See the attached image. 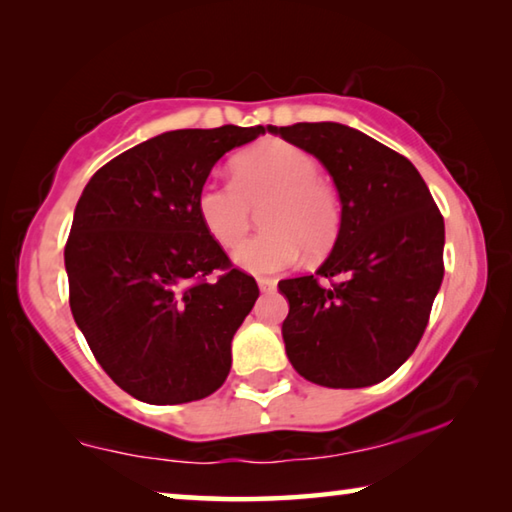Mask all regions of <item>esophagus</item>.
<instances>
[{
    "mask_svg": "<svg viewBox=\"0 0 512 512\" xmlns=\"http://www.w3.org/2000/svg\"><path fill=\"white\" fill-rule=\"evenodd\" d=\"M257 284H259V289H262V291H273L275 289L273 277H259Z\"/></svg>",
    "mask_w": 512,
    "mask_h": 512,
    "instance_id": "esophagus-1",
    "label": "esophagus"
}]
</instances>
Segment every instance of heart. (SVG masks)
Listing matches in <instances>:
<instances>
[{
    "label": "heart",
    "mask_w": 512,
    "mask_h": 512,
    "mask_svg": "<svg viewBox=\"0 0 512 512\" xmlns=\"http://www.w3.org/2000/svg\"><path fill=\"white\" fill-rule=\"evenodd\" d=\"M235 180H207L198 189L196 210L205 230L221 246H237L253 221V207H264L266 232L235 250V262L248 273H273L293 264L305 248L320 255L334 244L341 205L334 187L318 176V160L300 146L266 140L235 160Z\"/></svg>",
    "instance_id": "b5f03b06"
}]
</instances>
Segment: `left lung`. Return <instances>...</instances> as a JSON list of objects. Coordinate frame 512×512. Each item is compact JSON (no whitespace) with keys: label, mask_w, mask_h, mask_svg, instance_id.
I'll use <instances>...</instances> for the list:
<instances>
[{"label":"left lung","mask_w":512,"mask_h":512,"mask_svg":"<svg viewBox=\"0 0 512 512\" xmlns=\"http://www.w3.org/2000/svg\"><path fill=\"white\" fill-rule=\"evenodd\" d=\"M320 160L341 201L339 235L314 275L280 280L291 366L327 388L391 377L427 327L443 282L445 221L418 169L357 128L266 126ZM318 276H327L323 288Z\"/></svg>","instance_id":"1"}]
</instances>
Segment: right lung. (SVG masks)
I'll list each match as a JSON object with an SVG mask.
<instances>
[{
	"mask_svg": "<svg viewBox=\"0 0 512 512\" xmlns=\"http://www.w3.org/2000/svg\"><path fill=\"white\" fill-rule=\"evenodd\" d=\"M264 126L155 135L101 167L76 203L65 246L69 307L94 359L146 404L212 395L232 366V336L259 296L230 268L196 210L225 153ZM223 270L219 281H207Z\"/></svg>",
	"mask_w": 512,
	"mask_h": 512,
	"instance_id": "right-lung-1",
	"label": "right lung"
}]
</instances>
